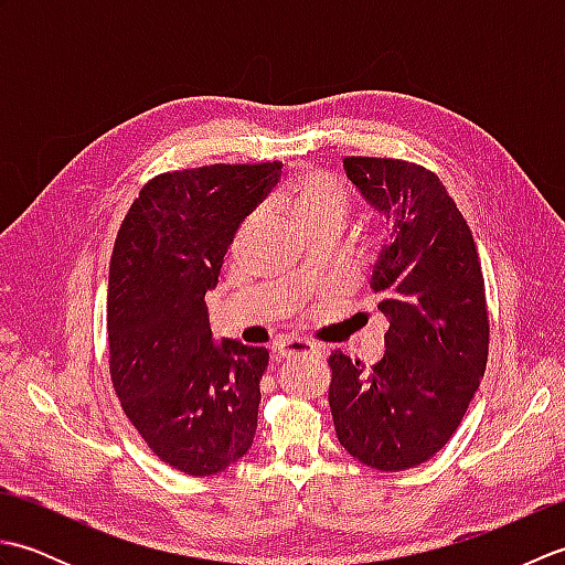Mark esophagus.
Listing matches in <instances>:
<instances>
[{"label":"esophagus","mask_w":565,"mask_h":565,"mask_svg":"<svg viewBox=\"0 0 565 565\" xmlns=\"http://www.w3.org/2000/svg\"><path fill=\"white\" fill-rule=\"evenodd\" d=\"M274 352H276V359H279V362H291V359H296V356H318V354H322L320 347H316L313 342H306V340L279 342L274 347Z\"/></svg>","instance_id":"obj_1"}]
</instances>
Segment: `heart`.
Returning a JSON list of instances; mask_svg holds the SVG:
<instances>
[{"instance_id":"obj_1","label":"heart","mask_w":565,"mask_h":565,"mask_svg":"<svg viewBox=\"0 0 565 565\" xmlns=\"http://www.w3.org/2000/svg\"><path fill=\"white\" fill-rule=\"evenodd\" d=\"M281 203L284 209L291 213V218L301 225L303 231H308V227L328 221L342 223L347 215V206H350V196H347V191L338 179H332L330 174L320 170H306L284 189ZM257 218L259 213H252L247 215L245 223L239 225V231L235 235L237 247L249 237Z\"/></svg>"}]
</instances>
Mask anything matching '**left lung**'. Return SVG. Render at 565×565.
I'll use <instances>...</instances> for the list:
<instances>
[{
    "mask_svg": "<svg viewBox=\"0 0 565 565\" xmlns=\"http://www.w3.org/2000/svg\"><path fill=\"white\" fill-rule=\"evenodd\" d=\"M354 189L386 223L371 291L386 352L364 369L332 352L330 411L342 447L379 471L431 459L459 427L488 362L473 235L437 174L403 160L347 158Z\"/></svg>",
    "mask_w": 565,
    "mask_h": 565,
    "instance_id": "left-lung-1",
    "label": "left lung"
}]
</instances>
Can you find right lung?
I'll return each instance as SVG.
<instances>
[{
    "label": "right lung",
    "mask_w": 565,
    "mask_h": 565,
    "mask_svg": "<svg viewBox=\"0 0 565 565\" xmlns=\"http://www.w3.org/2000/svg\"><path fill=\"white\" fill-rule=\"evenodd\" d=\"M279 162L211 164L140 189L109 264L111 379L148 447L186 476L225 471L252 447L267 347L215 340L206 294Z\"/></svg>",
    "instance_id": "1"
}]
</instances>
